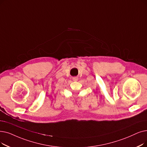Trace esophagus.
I'll return each instance as SVG.
<instances>
[{"label":"esophagus","instance_id":"34e87169","mask_svg":"<svg viewBox=\"0 0 147 147\" xmlns=\"http://www.w3.org/2000/svg\"><path fill=\"white\" fill-rule=\"evenodd\" d=\"M78 80V78L77 77H74L73 78V81H77Z\"/></svg>","mask_w":147,"mask_h":147}]
</instances>
